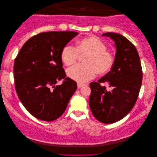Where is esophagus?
<instances>
[{
  "label": "esophagus",
  "instance_id": "esophagus-1",
  "mask_svg": "<svg viewBox=\"0 0 157 157\" xmlns=\"http://www.w3.org/2000/svg\"><path fill=\"white\" fill-rule=\"evenodd\" d=\"M85 84H83V83H77V87H78V89H80V88L84 86Z\"/></svg>",
  "mask_w": 157,
  "mask_h": 157
}]
</instances>
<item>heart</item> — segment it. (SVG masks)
<instances>
[{
    "mask_svg": "<svg viewBox=\"0 0 157 157\" xmlns=\"http://www.w3.org/2000/svg\"><path fill=\"white\" fill-rule=\"evenodd\" d=\"M106 44L97 37H88L77 43L76 47L67 45L62 49L61 59L63 64L71 66L76 63L79 56H85L83 65H76L67 70L68 78L78 83H85L96 76V73L105 75L112 69L114 56L106 51Z\"/></svg>",
    "mask_w": 157,
    "mask_h": 157,
    "instance_id": "heart-1",
    "label": "heart"
}]
</instances>
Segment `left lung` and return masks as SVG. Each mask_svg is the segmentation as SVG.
I'll return each mask as SVG.
<instances>
[{"mask_svg": "<svg viewBox=\"0 0 157 157\" xmlns=\"http://www.w3.org/2000/svg\"><path fill=\"white\" fill-rule=\"evenodd\" d=\"M115 42L117 49L112 69L98 82H91L90 109L94 117L104 124H112L125 117L136 104L142 82V69L136 47L120 34L103 33ZM106 82L111 90L108 91Z\"/></svg>", "mask_w": 157, "mask_h": 157, "instance_id": "8db88e82", "label": "left lung"}]
</instances>
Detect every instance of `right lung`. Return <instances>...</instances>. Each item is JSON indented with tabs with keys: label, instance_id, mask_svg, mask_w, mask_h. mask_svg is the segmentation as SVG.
I'll return each instance as SVG.
<instances>
[{
	"label": "right lung",
	"instance_id": "obj_1",
	"mask_svg": "<svg viewBox=\"0 0 157 157\" xmlns=\"http://www.w3.org/2000/svg\"><path fill=\"white\" fill-rule=\"evenodd\" d=\"M77 35L74 31L38 33L25 43L15 59L16 93L27 111L38 119L52 121L59 118L76 91V81L66 77L61 53ZM61 79L62 84L56 86Z\"/></svg>",
	"mask_w": 157,
	"mask_h": 157
}]
</instances>
